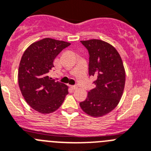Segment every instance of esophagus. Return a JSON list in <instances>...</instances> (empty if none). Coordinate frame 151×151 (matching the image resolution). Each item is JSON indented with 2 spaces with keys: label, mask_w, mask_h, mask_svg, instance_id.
I'll return each instance as SVG.
<instances>
[{
  "label": "esophagus",
  "mask_w": 151,
  "mask_h": 151,
  "mask_svg": "<svg viewBox=\"0 0 151 151\" xmlns=\"http://www.w3.org/2000/svg\"><path fill=\"white\" fill-rule=\"evenodd\" d=\"M70 87H71L72 89L73 90H77L78 89V86H76V85H74V86H70Z\"/></svg>",
  "instance_id": "esophagus-1"
}]
</instances>
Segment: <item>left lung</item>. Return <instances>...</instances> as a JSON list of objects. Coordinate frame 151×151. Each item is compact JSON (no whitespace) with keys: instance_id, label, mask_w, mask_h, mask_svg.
<instances>
[{"instance_id":"obj_1","label":"left lung","mask_w":151,"mask_h":151,"mask_svg":"<svg viewBox=\"0 0 151 151\" xmlns=\"http://www.w3.org/2000/svg\"><path fill=\"white\" fill-rule=\"evenodd\" d=\"M81 42L89 52V75L96 78V87L88 92L80 107L89 116H104L117 106L123 95L125 70L122 59L114 47L104 40Z\"/></svg>"}]
</instances>
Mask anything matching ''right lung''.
<instances>
[{
  "instance_id": "right-lung-1",
  "label": "right lung",
  "mask_w": 151,
  "mask_h": 151,
  "mask_svg": "<svg viewBox=\"0 0 151 151\" xmlns=\"http://www.w3.org/2000/svg\"><path fill=\"white\" fill-rule=\"evenodd\" d=\"M70 44L44 38L33 43L24 52L19 64L18 84L26 102L40 114H50L61 106L68 87L49 78L54 60Z\"/></svg>"
}]
</instances>
